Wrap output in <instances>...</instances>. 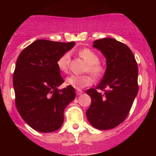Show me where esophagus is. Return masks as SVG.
<instances>
[{
	"instance_id": "34e87169",
	"label": "esophagus",
	"mask_w": 156,
	"mask_h": 156,
	"mask_svg": "<svg viewBox=\"0 0 156 156\" xmlns=\"http://www.w3.org/2000/svg\"><path fill=\"white\" fill-rule=\"evenodd\" d=\"M82 93H83V91L81 90H76V94L78 96L81 95V94H82Z\"/></svg>"
}]
</instances>
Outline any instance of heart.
<instances>
[{
  "label": "heart",
  "instance_id": "b5f03b06",
  "mask_svg": "<svg viewBox=\"0 0 156 156\" xmlns=\"http://www.w3.org/2000/svg\"><path fill=\"white\" fill-rule=\"evenodd\" d=\"M79 56L88 64L87 72H90L93 75L98 78L103 73V67L98 63L99 57L94 51L90 49H82L78 53ZM70 54L66 53L58 59L57 66L61 72H66L68 70ZM93 82V78L90 75H71L66 78V83L67 85L75 88L81 89L90 86Z\"/></svg>",
  "mask_w": 156,
  "mask_h": 156
}]
</instances>
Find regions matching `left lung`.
<instances>
[{
    "label": "left lung",
    "mask_w": 156,
    "mask_h": 156,
    "mask_svg": "<svg viewBox=\"0 0 156 156\" xmlns=\"http://www.w3.org/2000/svg\"><path fill=\"white\" fill-rule=\"evenodd\" d=\"M93 44L106 58V69L101 82L86 92L91 98L86 115L94 127L109 130L126 119L137 95L138 67L133 53L125 44L111 37Z\"/></svg>",
    "instance_id": "1"
}]
</instances>
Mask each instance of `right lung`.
Segmentation results:
<instances>
[{
    "mask_svg": "<svg viewBox=\"0 0 156 156\" xmlns=\"http://www.w3.org/2000/svg\"><path fill=\"white\" fill-rule=\"evenodd\" d=\"M75 44L40 39L17 58L12 76L16 106L22 119L37 131L58 130L63 124L64 110L75 98L74 87L57 89L64 82L57 61Z\"/></svg>",
    "mask_w": 156,
    "mask_h": 156,
    "instance_id": "obj_1",
    "label": "right lung"
}]
</instances>
